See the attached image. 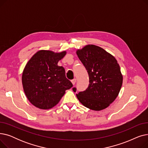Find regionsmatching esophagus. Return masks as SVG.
I'll return each instance as SVG.
<instances>
[{"label":"esophagus","mask_w":148,"mask_h":148,"mask_svg":"<svg viewBox=\"0 0 148 148\" xmlns=\"http://www.w3.org/2000/svg\"><path fill=\"white\" fill-rule=\"evenodd\" d=\"M76 81H77V79H74L73 80H71V82H72V83H73V85H74V84H75Z\"/></svg>","instance_id":"obj_1"}]
</instances>
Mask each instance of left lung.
<instances>
[{
  "mask_svg": "<svg viewBox=\"0 0 148 148\" xmlns=\"http://www.w3.org/2000/svg\"><path fill=\"white\" fill-rule=\"evenodd\" d=\"M76 53L89 74V84L76 96L79 101L92 110L105 109L112 104L120 92L123 76L118 61L100 47L89 44ZM74 92L76 88H73Z\"/></svg>",
  "mask_w": 148,
  "mask_h": 148,
  "instance_id": "8db88e82",
  "label": "left lung"
}]
</instances>
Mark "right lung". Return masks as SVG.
I'll list each match as a JSON object with an SVG mask.
<instances>
[{
    "instance_id": "1",
    "label": "right lung",
    "mask_w": 148,
    "mask_h": 148,
    "mask_svg": "<svg viewBox=\"0 0 148 148\" xmlns=\"http://www.w3.org/2000/svg\"><path fill=\"white\" fill-rule=\"evenodd\" d=\"M66 54L51 50L37 51L26 64L22 74L25 95L36 107L48 110L59 103L65 90L73 87L66 78L65 70L58 65Z\"/></svg>"
}]
</instances>
